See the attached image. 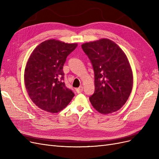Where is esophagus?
I'll list each match as a JSON object with an SVG mask.
<instances>
[{
  "label": "esophagus",
  "instance_id": "34e87169",
  "mask_svg": "<svg viewBox=\"0 0 159 159\" xmlns=\"http://www.w3.org/2000/svg\"><path fill=\"white\" fill-rule=\"evenodd\" d=\"M76 91H77V93H81L83 91V86H80V87L78 88H77L76 89Z\"/></svg>",
  "mask_w": 159,
  "mask_h": 159
}]
</instances>
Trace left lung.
<instances>
[{"label": "left lung", "mask_w": 159, "mask_h": 159, "mask_svg": "<svg viewBox=\"0 0 159 159\" xmlns=\"http://www.w3.org/2000/svg\"><path fill=\"white\" fill-rule=\"evenodd\" d=\"M93 66L95 91L89 100L101 113L121 109L133 88L131 66L123 51L114 42L101 39L81 45Z\"/></svg>", "instance_id": "1"}]
</instances>
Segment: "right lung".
<instances>
[{
    "label": "right lung",
    "instance_id": "add662e5",
    "mask_svg": "<svg viewBox=\"0 0 159 159\" xmlns=\"http://www.w3.org/2000/svg\"><path fill=\"white\" fill-rule=\"evenodd\" d=\"M77 46L49 40L42 42L30 55L25 72V86L32 102L42 110L57 113L74 98V93L65 85L63 66Z\"/></svg>",
    "mask_w": 159,
    "mask_h": 159
}]
</instances>
